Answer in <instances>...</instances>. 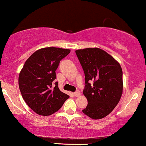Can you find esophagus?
Listing matches in <instances>:
<instances>
[{
  "instance_id": "obj_1",
  "label": "esophagus",
  "mask_w": 146,
  "mask_h": 146,
  "mask_svg": "<svg viewBox=\"0 0 146 146\" xmlns=\"http://www.w3.org/2000/svg\"><path fill=\"white\" fill-rule=\"evenodd\" d=\"M80 94H81V92H80L79 90L76 91L74 93V95L75 96H78Z\"/></svg>"
}]
</instances>
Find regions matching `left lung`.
Segmentation results:
<instances>
[{
  "mask_svg": "<svg viewBox=\"0 0 146 146\" xmlns=\"http://www.w3.org/2000/svg\"><path fill=\"white\" fill-rule=\"evenodd\" d=\"M76 54L85 74L83 94L88 102L82 111L91 119H103L114 109L121 97V67L112 56L96 47L77 50Z\"/></svg>",
  "mask_w": 146,
  "mask_h": 146,
  "instance_id": "1",
  "label": "left lung"
}]
</instances>
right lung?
Returning <instances> with one entry per match:
<instances>
[{"label": "right lung", "instance_id": "obj_1", "mask_svg": "<svg viewBox=\"0 0 146 146\" xmlns=\"http://www.w3.org/2000/svg\"><path fill=\"white\" fill-rule=\"evenodd\" d=\"M68 49L45 47L32 54L25 61L19 76L24 101L34 112L49 116L57 112L70 96L58 86L56 70L60 61L70 54Z\"/></svg>", "mask_w": 146, "mask_h": 146}]
</instances>
